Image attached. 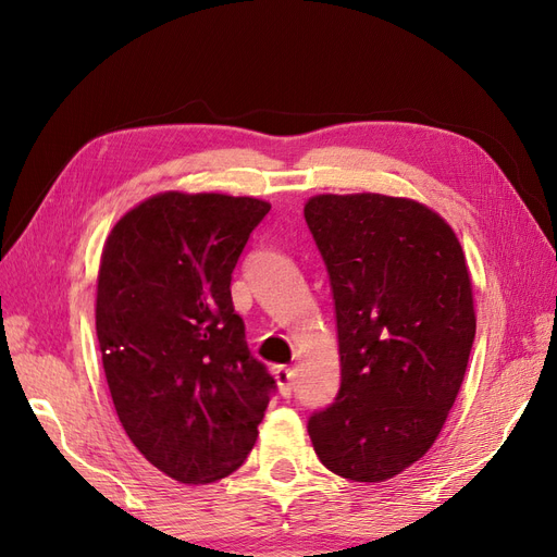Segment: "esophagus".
I'll use <instances>...</instances> for the list:
<instances>
[{"label":"esophagus","instance_id":"1","mask_svg":"<svg viewBox=\"0 0 557 557\" xmlns=\"http://www.w3.org/2000/svg\"><path fill=\"white\" fill-rule=\"evenodd\" d=\"M274 376H276V383H278V391H281V395L283 397H290L293 395V381H295V372L290 367H276V372H274Z\"/></svg>","mask_w":557,"mask_h":557}]
</instances>
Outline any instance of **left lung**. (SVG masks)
I'll return each instance as SVG.
<instances>
[{
  "label": "left lung",
  "mask_w": 557,
  "mask_h": 557,
  "mask_svg": "<svg viewBox=\"0 0 557 557\" xmlns=\"http://www.w3.org/2000/svg\"><path fill=\"white\" fill-rule=\"evenodd\" d=\"M307 225L332 285L342 385L309 418L313 450L350 481L397 476L440 436L476 334L462 246L440 213L376 193L315 195Z\"/></svg>",
  "instance_id": "1"
}]
</instances>
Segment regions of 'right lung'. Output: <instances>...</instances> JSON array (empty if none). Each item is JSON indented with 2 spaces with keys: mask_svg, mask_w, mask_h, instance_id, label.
<instances>
[{
  "mask_svg": "<svg viewBox=\"0 0 557 557\" xmlns=\"http://www.w3.org/2000/svg\"><path fill=\"white\" fill-rule=\"evenodd\" d=\"M267 201L160 193L111 230L95 327L117 418L144 458L181 483L239 469L276 381L250 356L232 272Z\"/></svg>",
  "mask_w": 557,
  "mask_h": 557,
  "instance_id": "add662e5",
  "label": "right lung"
}]
</instances>
